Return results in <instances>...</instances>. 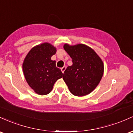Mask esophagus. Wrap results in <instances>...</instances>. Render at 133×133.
<instances>
[{
  "instance_id": "1",
  "label": "esophagus",
  "mask_w": 133,
  "mask_h": 133,
  "mask_svg": "<svg viewBox=\"0 0 133 133\" xmlns=\"http://www.w3.org/2000/svg\"><path fill=\"white\" fill-rule=\"evenodd\" d=\"M65 70H66V66H63L62 68H61V70H62V71L63 74L64 71H65Z\"/></svg>"
}]
</instances>
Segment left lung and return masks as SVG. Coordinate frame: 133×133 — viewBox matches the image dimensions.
I'll return each mask as SVG.
<instances>
[{
  "mask_svg": "<svg viewBox=\"0 0 133 133\" xmlns=\"http://www.w3.org/2000/svg\"><path fill=\"white\" fill-rule=\"evenodd\" d=\"M63 48L73 62V65L64 71L63 80L73 95L89 94L98 85L102 77V59L92 48L85 44L70 46L66 44Z\"/></svg>",
  "mask_w": 133,
  "mask_h": 133,
  "instance_id": "left-lung-1",
  "label": "left lung"
}]
</instances>
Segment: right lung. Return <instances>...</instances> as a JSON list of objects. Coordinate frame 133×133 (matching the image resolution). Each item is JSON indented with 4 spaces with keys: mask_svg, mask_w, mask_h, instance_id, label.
Instances as JSON below:
<instances>
[{
    "mask_svg": "<svg viewBox=\"0 0 133 133\" xmlns=\"http://www.w3.org/2000/svg\"><path fill=\"white\" fill-rule=\"evenodd\" d=\"M56 52L50 43H44L32 48L24 60L22 68L28 85L39 95H46L53 89L63 73L51 58Z\"/></svg>",
    "mask_w": 133,
    "mask_h": 133,
    "instance_id": "obj_1",
    "label": "right lung"
}]
</instances>
